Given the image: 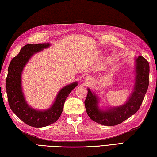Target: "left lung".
Masks as SVG:
<instances>
[{
	"instance_id": "8db88e82",
	"label": "left lung",
	"mask_w": 157,
	"mask_h": 157,
	"mask_svg": "<svg viewBox=\"0 0 157 157\" xmlns=\"http://www.w3.org/2000/svg\"><path fill=\"white\" fill-rule=\"evenodd\" d=\"M136 82L133 93L124 105L113 107L106 110L99 107L98 97L88 88V94L84 101L89 117L93 121L105 126H115L136 113L142 105L149 85V63L146 58L139 56L136 58Z\"/></svg>"
}]
</instances>
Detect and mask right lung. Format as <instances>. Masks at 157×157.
Instances as JSON below:
<instances>
[{"instance_id": "obj_1", "label": "right lung", "mask_w": 157, "mask_h": 157, "mask_svg": "<svg viewBox=\"0 0 157 157\" xmlns=\"http://www.w3.org/2000/svg\"><path fill=\"white\" fill-rule=\"evenodd\" d=\"M50 45L48 43L24 45L19 54L11 60L8 67L5 85L9 107L18 118L33 127H44L56 122L62 113L67 97L78 86L75 82L61 89L50 109L39 111L28 105L21 90V73L33 54Z\"/></svg>"}]
</instances>
